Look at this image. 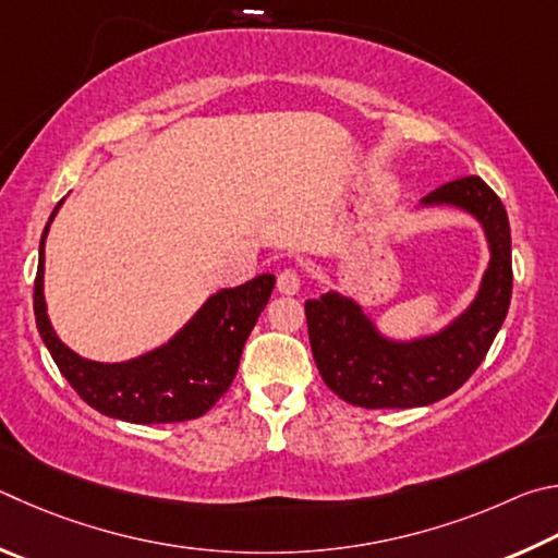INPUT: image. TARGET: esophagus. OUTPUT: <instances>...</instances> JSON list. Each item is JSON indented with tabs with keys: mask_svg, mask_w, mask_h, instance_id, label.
<instances>
[{
	"mask_svg": "<svg viewBox=\"0 0 558 558\" xmlns=\"http://www.w3.org/2000/svg\"><path fill=\"white\" fill-rule=\"evenodd\" d=\"M299 287H301V277H299V271H296V269H284V271H279V277H277V289H279V294H287V296H291V294H296Z\"/></svg>",
	"mask_w": 558,
	"mask_h": 558,
	"instance_id": "1",
	"label": "esophagus"
}]
</instances>
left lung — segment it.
Instances as JSON below:
<instances>
[{"label": "left lung", "instance_id": "1", "mask_svg": "<svg viewBox=\"0 0 558 558\" xmlns=\"http://www.w3.org/2000/svg\"><path fill=\"white\" fill-rule=\"evenodd\" d=\"M422 205H453L483 225L490 264L473 304L434 336L392 340L338 291L306 301L308 340L324 383L365 409L426 407L453 395L500 330L512 296V238L502 201L477 175L444 183Z\"/></svg>", "mask_w": 558, "mask_h": 558}]
</instances>
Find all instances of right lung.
Listing matches in <instances>:
<instances>
[{
    "mask_svg": "<svg viewBox=\"0 0 558 558\" xmlns=\"http://www.w3.org/2000/svg\"><path fill=\"white\" fill-rule=\"evenodd\" d=\"M56 213L58 208L38 247L34 314L38 333L68 385L85 404L120 422L173 424L203 416L238 375L242 348L277 281L274 274H259L247 284L213 294L169 343L151 353L126 363H95L63 345L46 314L44 244Z\"/></svg>",
    "mask_w": 558,
    "mask_h": 558,
    "instance_id": "obj_1",
    "label": "right lung"
}]
</instances>
